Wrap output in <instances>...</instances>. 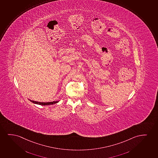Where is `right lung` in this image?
<instances>
[{"mask_svg":"<svg viewBox=\"0 0 158 158\" xmlns=\"http://www.w3.org/2000/svg\"><path fill=\"white\" fill-rule=\"evenodd\" d=\"M29 101H31V102L35 103V104L42 105V106H47V105H53V104H55V103H58V102H59L58 101H53V102H37V101L31 100H29Z\"/></svg>","mask_w":158,"mask_h":158,"instance_id":"1","label":"right lung"}]
</instances>
